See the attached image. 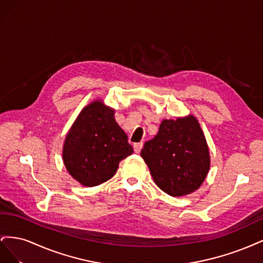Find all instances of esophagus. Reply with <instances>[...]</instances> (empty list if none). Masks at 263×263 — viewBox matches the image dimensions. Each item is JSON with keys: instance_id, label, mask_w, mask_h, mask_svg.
Masks as SVG:
<instances>
[{"instance_id": "esophagus-1", "label": "esophagus", "mask_w": 263, "mask_h": 263, "mask_svg": "<svg viewBox=\"0 0 263 263\" xmlns=\"http://www.w3.org/2000/svg\"><path fill=\"white\" fill-rule=\"evenodd\" d=\"M142 142H138V144H135L134 145V150H135V153L136 154H139L140 151H141V148H142Z\"/></svg>"}]
</instances>
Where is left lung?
Returning a JSON list of instances; mask_svg holds the SVG:
<instances>
[{"mask_svg": "<svg viewBox=\"0 0 263 263\" xmlns=\"http://www.w3.org/2000/svg\"><path fill=\"white\" fill-rule=\"evenodd\" d=\"M141 157L158 187L174 197L200 189L211 168L208 141L192 114L163 119L158 134L145 142Z\"/></svg>", "mask_w": 263, "mask_h": 263, "instance_id": "obj_1", "label": "left lung"}]
</instances>
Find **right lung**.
<instances>
[{
  "instance_id": "add662e5",
  "label": "right lung",
  "mask_w": 263,
  "mask_h": 263,
  "mask_svg": "<svg viewBox=\"0 0 263 263\" xmlns=\"http://www.w3.org/2000/svg\"><path fill=\"white\" fill-rule=\"evenodd\" d=\"M134 153L115 109L102 99L85 105L66 135L62 160L68 173L83 186H97L114 177L119 162Z\"/></svg>"
}]
</instances>
